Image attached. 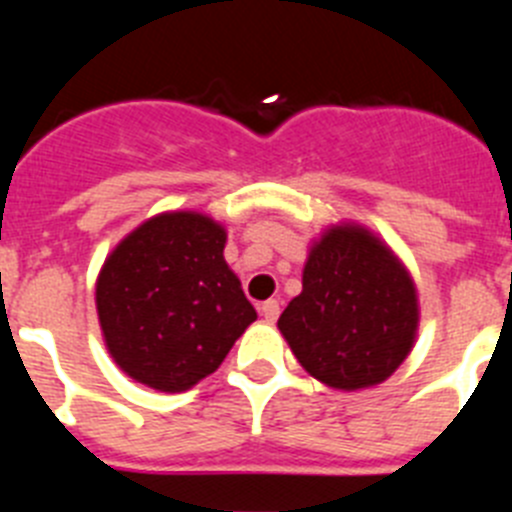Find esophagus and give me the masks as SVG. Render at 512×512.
<instances>
[{
  "label": "esophagus",
  "mask_w": 512,
  "mask_h": 512,
  "mask_svg": "<svg viewBox=\"0 0 512 512\" xmlns=\"http://www.w3.org/2000/svg\"><path fill=\"white\" fill-rule=\"evenodd\" d=\"M261 315H264V320L274 323V320L279 318V302L277 300H266L264 305H261Z\"/></svg>",
  "instance_id": "esophagus-1"
}]
</instances>
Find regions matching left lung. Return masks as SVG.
<instances>
[{
	"instance_id": "1",
	"label": "left lung",
	"mask_w": 512,
	"mask_h": 512,
	"mask_svg": "<svg viewBox=\"0 0 512 512\" xmlns=\"http://www.w3.org/2000/svg\"><path fill=\"white\" fill-rule=\"evenodd\" d=\"M415 282L372 230L341 223L310 246L279 330L310 377L364 390L395 374L418 333Z\"/></svg>"
}]
</instances>
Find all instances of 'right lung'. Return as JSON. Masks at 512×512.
<instances>
[{
  "label": "right lung",
  "mask_w": 512,
  "mask_h": 512,
  "mask_svg": "<svg viewBox=\"0 0 512 512\" xmlns=\"http://www.w3.org/2000/svg\"><path fill=\"white\" fill-rule=\"evenodd\" d=\"M225 238L202 212H161L107 256L97 277L99 328L130 379L158 392L189 390L256 320L225 264Z\"/></svg>",
  "instance_id": "obj_1"
}]
</instances>
